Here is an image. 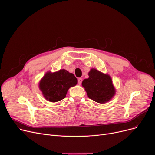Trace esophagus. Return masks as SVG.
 I'll use <instances>...</instances> for the list:
<instances>
[{"label":"esophagus","instance_id":"1","mask_svg":"<svg viewBox=\"0 0 155 155\" xmlns=\"http://www.w3.org/2000/svg\"><path fill=\"white\" fill-rule=\"evenodd\" d=\"M82 81H83L82 78H79V79H78V84H81V83H82Z\"/></svg>","mask_w":155,"mask_h":155}]
</instances>
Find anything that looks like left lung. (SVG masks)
I'll return each mask as SVG.
<instances>
[{"label":"left lung","instance_id":"obj_1","mask_svg":"<svg viewBox=\"0 0 155 155\" xmlns=\"http://www.w3.org/2000/svg\"><path fill=\"white\" fill-rule=\"evenodd\" d=\"M88 76L89 78L82 82L88 97L100 104L109 102L116 94L110 76L95 69H91Z\"/></svg>","mask_w":155,"mask_h":155}]
</instances>
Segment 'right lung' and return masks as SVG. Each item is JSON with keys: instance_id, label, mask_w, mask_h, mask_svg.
<instances>
[{"instance_id": "add662e5", "label": "right lung", "mask_w": 155, "mask_h": 155, "mask_svg": "<svg viewBox=\"0 0 155 155\" xmlns=\"http://www.w3.org/2000/svg\"><path fill=\"white\" fill-rule=\"evenodd\" d=\"M77 84L78 79L72 73L61 69L55 72H46L39 86L47 101L56 102L64 99L68 90Z\"/></svg>"}]
</instances>
